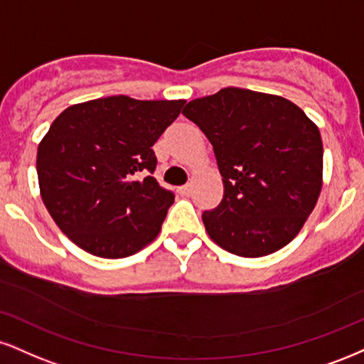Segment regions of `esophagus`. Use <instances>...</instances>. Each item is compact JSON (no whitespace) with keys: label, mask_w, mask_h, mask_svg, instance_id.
I'll return each instance as SVG.
<instances>
[{"label":"esophagus","mask_w":364,"mask_h":364,"mask_svg":"<svg viewBox=\"0 0 364 364\" xmlns=\"http://www.w3.org/2000/svg\"><path fill=\"white\" fill-rule=\"evenodd\" d=\"M178 193L181 195V196H190V193H191V186H190V185L179 186V188H178Z\"/></svg>","instance_id":"esophagus-1"}]
</instances>
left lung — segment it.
Returning <instances> with one entry per match:
<instances>
[{
  "mask_svg": "<svg viewBox=\"0 0 364 364\" xmlns=\"http://www.w3.org/2000/svg\"><path fill=\"white\" fill-rule=\"evenodd\" d=\"M207 135L224 198L203 212L210 239L235 256L261 257L296 237L322 190L318 127L283 96L224 87L183 110Z\"/></svg>",
  "mask_w": 364,
  "mask_h": 364,
  "instance_id": "8db88e82",
  "label": "left lung"
}]
</instances>
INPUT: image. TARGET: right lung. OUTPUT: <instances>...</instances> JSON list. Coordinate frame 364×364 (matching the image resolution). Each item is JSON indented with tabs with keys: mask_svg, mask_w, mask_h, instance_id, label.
Segmentation results:
<instances>
[{
	"mask_svg": "<svg viewBox=\"0 0 364 364\" xmlns=\"http://www.w3.org/2000/svg\"><path fill=\"white\" fill-rule=\"evenodd\" d=\"M185 100L118 95L65 108L37 151L43 205L60 230L86 252L132 256L159 234L174 195L156 178V140Z\"/></svg>",
	"mask_w": 364,
	"mask_h": 364,
	"instance_id": "right-lung-1",
	"label": "right lung"
}]
</instances>
